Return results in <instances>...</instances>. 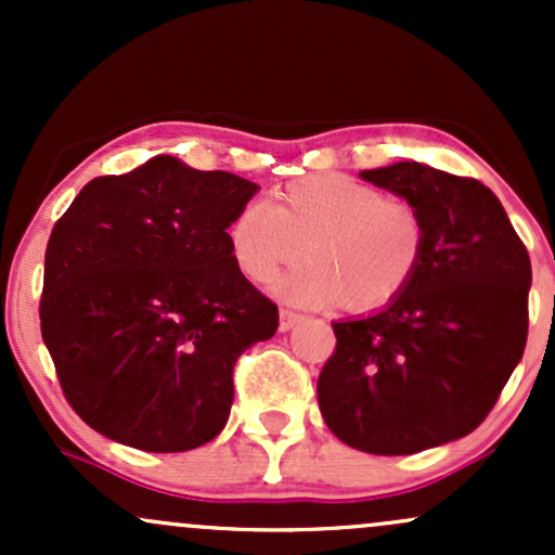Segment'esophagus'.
<instances>
[{
	"label": "esophagus",
	"mask_w": 555,
	"mask_h": 555,
	"mask_svg": "<svg viewBox=\"0 0 555 555\" xmlns=\"http://www.w3.org/2000/svg\"><path fill=\"white\" fill-rule=\"evenodd\" d=\"M299 321H302V315L292 313V310H282V313H279V328L282 331H292Z\"/></svg>",
	"instance_id": "esophagus-1"
}]
</instances>
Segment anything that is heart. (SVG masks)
Masks as SVG:
<instances>
[{"instance_id": "obj_1", "label": "heart", "mask_w": 555, "mask_h": 555, "mask_svg": "<svg viewBox=\"0 0 555 555\" xmlns=\"http://www.w3.org/2000/svg\"><path fill=\"white\" fill-rule=\"evenodd\" d=\"M234 263L253 282H271L284 266L313 263L276 284L297 305L341 299L352 310L384 308L415 276L425 221L410 201L347 175L292 180L276 203L250 201L229 224Z\"/></svg>"}]
</instances>
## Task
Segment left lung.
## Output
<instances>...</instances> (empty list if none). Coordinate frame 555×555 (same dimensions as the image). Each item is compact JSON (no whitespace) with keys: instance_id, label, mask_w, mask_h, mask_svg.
<instances>
[{"instance_id":"obj_1","label":"left lung","mask_w":555,"mask_h":555,"mask_svg":"<svg viewBox=\"0 0 555 555\" xmlns=\"http://www.w3.org/2000/svg\"><path fill=\"white\" fill-rule=\"evenodd\" d=\"M425 221V250L399 297L334 323L318 404L339 441L404 456L473 433L527 344L532 266L482 182L420 162L360 171Z\"/></svg>"}]
</instances>
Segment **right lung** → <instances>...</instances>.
<instances>
[{
  "label": "right lung",
  "mask_w": 555,
  "mask_h": 555,
  "mask_svg": "<svg viewBox=\"0 0 555 555\" xmlns=\"http://www.w3.org/2000/svg\"><path fill=\"white\" fill-rule=\"evenodd\" d=\"M256 193L162 154L95 177L54 224L41 336L69 406L101 436L175 454L224 430L234 362L279 328L229 247Z\"/></svg>",
  "instance_id": "obj_1"
}]
</instances>
